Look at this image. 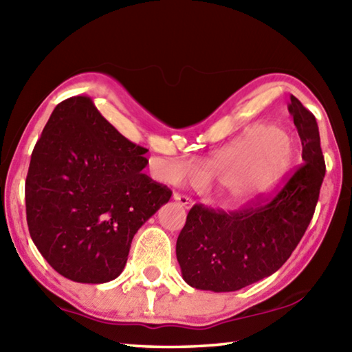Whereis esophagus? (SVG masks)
<instances>
[{
  "label": "esophagus",
  "instance_id": "34e87169",
  "mask_svg": "<svg viewBox=\"0 0 352 352\" xmlns=\"http://www.w3.org/2000/svg\"><path fill=\"white\" fill-rule=\"evenodd\" d=\"M172 198H174L175 201L180 203L184 209H190L192 204H194V201H192V198L186 197V195H182V194H178V192H174V195H172Z\"/></svg>",
  "mask_w": 352,
  "mask_h": 352
}]
</instances>
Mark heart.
Returning <instances> with one entry per match:
<instances>
[{"label": "heart", "instance_id": "obj_1", "mask_svg": "<svg viewBox=\"0 0 352 352\" xmlns=\"http://www.w3.org/2000/svg\"><path fill=\"white\" fill-rule=\"evenodd\" d=\"M294 154L290 134L274 126L256 125L215 151L206 162L204 177L221 184L227 203L247 206L267 195L282 180ZM194 172L189 162L175 160L162 178L172 183Z\"/></svg>", "mask_w": 352, "mask_h": 352}]
</instances>
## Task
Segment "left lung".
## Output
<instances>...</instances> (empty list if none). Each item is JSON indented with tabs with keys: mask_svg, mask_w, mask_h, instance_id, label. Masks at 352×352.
I'll list each match as a JSON object with an SVG mask.
<instances>
[{
	"mask_svg": "<svg viewBox=\"0 0 352 352\" xmlns=\"http://www.w3.org/2000/svg\"><path fill=\"white\" fill-rule=\"evenodd\" d=\"M288 111L304 163L265 203L224 212L195 204L177 239L183 279L197 290L236 292L285 264L314 215L325 177L316 117L292 96Z\"/></svg>",
	"mask_w": 352,
	"mask_h": 352,
	"instance_id": "8db88e82",
	"label": "left lung"
}]
</instances>
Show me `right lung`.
<instances>
[{
    "label": "right lung",
    "instance_id": "add662e5",
    "mask_svg": "<svg viewBox=\"0 0 352 352\" xmlns=\"http://www.w3.org/2000/svg\"><path fill=\"white\" fill-rule=\"evenodd\" d=\"M146 153L88 96L53 109L32 153L25 213L34 245L62 276L103 284L122 273L137 230L172 195L142 172Z\"/></svg>",
    "mask_w": 352,
    "mask_h": 352
}]
</instances>
